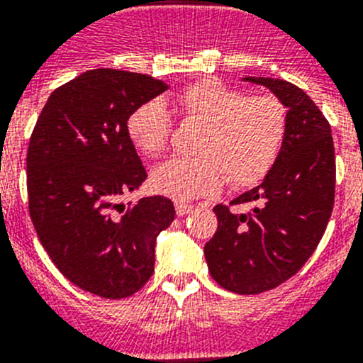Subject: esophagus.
<instances>
[{"label":"esophagus","mask_w":363,"mask_h":363,"mask_svg":"<svg viewBox=\"0 0 363 363\" xmlns=\"http://www.w3.org/2000/svg\"><path fill=\"white\" fill-rule=\"evenodd\" d=\"M191 210H194V204L182 203V201H175V212H177L179 217L186 216V213H190Z\"/></svg>","instance_id":"34e87169"}]
</instances>
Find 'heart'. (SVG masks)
Returning a JSON list of instances; mask_svg holds the SVG:
<instances>
[{"instance_id":"obj_1","label":"heart","mask_w":363,"mask_h":363,"mask_svg":"<svg viewBox=\"0 0 363 363\" xmlns=\"http://www.w3.org/2000/svg\"><path fill=\"white\" fill-rule=\"evenodd\" d=\"M186 122H199L195 157L172 159L151 173L159 194L177 201L213 195L226 184L248 188L272 169L286 137L289 115L272 94H250L225 82L208 78L186 86L175 96ZM173 118L160 100L135 107L128 135L144 157L155 159L168 150Z\"/></svg>"}]
</instances>
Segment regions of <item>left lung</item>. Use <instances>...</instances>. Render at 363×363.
I'll use <instances>...</instances> for the list:
<instances>
[{"instance_id": "1", "label": "left lung", "mask_w": 363, "mask_h": 363, "mask_svg": "<svg viewBox=\"0 0 363 363\" xmlns=\"http://www.w3.org/2000/svg\"><path fill=\"white\" fill-rule=\"evenodd\" d=\"M289 107L281 153L267 179L230 206L217 204V230L204 245L223 289L261 294L291 279L316 250L334 206L336 159L330 124L305 91L285 80L247 78ZM239 206H247L239 213Z\"/></svg>"}]
</instances>
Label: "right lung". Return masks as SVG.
Instances as JSON below:
<instances>
[{
  "label": "right lung",
  "instance_id": "obj_1",
  "mask_svg": "<svg viewBox=\"0 0 363 363\" xmlns=\"http://www.w3.org/2000/svg\"><path fill=\"white\" fill-rule=\"evenodd\" d=\"M164 91L147 74L93 69L52 91L38 116L27 151L30 219L56 269L82 291L128 298L155 270L157 235L175 219L173 203L118 199L147 177L129 115Z\"/></svg>",
  "mask_w": 363,
  "mask_h": 363
}]
</instances>
